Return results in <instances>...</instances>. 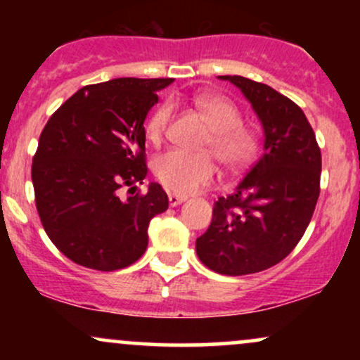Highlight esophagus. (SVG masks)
Segmentation results:
<instances>
[{"instance_id": "esophagus-1", "label": "esophagus", "mask_w": 360, "mask_h": 360, "mask_svg": "<svg viewBox=\"0 0 360 360\" xmlns=\"http://www.w3.org/2000/svg\"><path fill=\"white\" fill-rule=\"evenodd\" d=\"M186 201V196H181V194H169V205L171 206H177V205H181V203H184Z\"/></svg>"}]
</instances>
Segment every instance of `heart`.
Here are the masks:
<instances>
[{
    "mask_svg": "<svg viewBox=\"0 0 360 360\" xmlns=\"http://www.w3.org/2000/svg\"><path fill=\"white\" fill-rule=\"evenodd\" d=\"M194 103L212 123L203 147L213 150L229 169H242L250 164L257 155L260 140L255 131L242 125L240 110L220 94H200ZM172 110L174 105L166 101L152 113L147 123V137L152 142H159L166 135ZM154 174L169 191L189 194L212 183L217 176V164L210 152L169 148L155 159Z\"/></svg>",
    "mask_w": 360,
    "mask_h": 360,
    "instance_id": "heart-1",
    "label": "heart"
}]
</instances>
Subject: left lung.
<instances>
[{
	"label": "left lung",
	"mask_w": 360,
	"mask_h": 360,
	"mask_svg": "<svg viewBox=\"0 0 360 360\" xmlns=\"http://www.w3.org/2000/svg\"><path fill=\"white\" fill-rule=\"evenodd\" d=\"M242 91L264 128V154L232 194L218 198L196 254L208 269L245 276L276 266L298 245L320 196L321 152L303 110L242 76H220Z\"/></svg>",
	"instance_id": "1"
}]
</instances>
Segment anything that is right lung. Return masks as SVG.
<instances>
[{
  "label": "right lung",
  "mask_w": 360,
  "mask_h": 360,
  "mask_svg": "<svg viewBox=\"0 0 360 360\" xmlns=\"http://www.w3.org/2000/svg\"><path fill=\"white\" fill-rule=\"evenodd\" d=\"M171 77H118L74 93L49 118L32 164L45 233L72 262L117 271L143 255L148 223L166 212L162 186L120 200L147 176L146 122Z\"/></svg>",
  "instance_id": "1"
}]
</instances>
